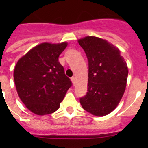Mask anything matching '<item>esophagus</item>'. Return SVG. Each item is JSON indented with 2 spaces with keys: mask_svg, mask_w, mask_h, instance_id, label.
<instances>
[{
  "mask_svg": "<svg viewBox=\"0 0 148 148\" xmlns=\"http://www.w3.org/2000/svg\"><path fill=\"white\" fill-rule=\"evenodd\" d=\"M71 81L73 82V84H75V76H73L71 78Z\"/></svg>",
  "mask_w": 148,
  "mask_h": 148,
  "instance_id": "1",
  "label": "esophagus"
}]
</instances>
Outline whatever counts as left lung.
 Wrapping results in <instances>:
<instances>
[{"instance_id": "left-lung-1", "label": "left lung", "mask_w": 148, "mask_h": 148, "mask_svg": "<svg viewBox=\"0 0 148 148\" xmlns=\"http://www.w3.org/2000/svg\"><path fill=\"white\" fill-rule=\"evenodd\" d=\"M88 60L87 92L80 98L86 111L96 116L111 113L118 105L126 87L128 69L120 51L100 38L78 40Z\"/></svg>"}]
</instances>
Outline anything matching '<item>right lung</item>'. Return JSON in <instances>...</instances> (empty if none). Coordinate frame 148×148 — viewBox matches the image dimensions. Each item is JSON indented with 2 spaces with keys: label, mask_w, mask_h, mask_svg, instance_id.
<instances>
[{
  "label": "right lung",
  "mask_w": 148,
  "mask_h": 148,
  "mask_svg": "<svg viewBox=\"0 0 148 148\" xmlns=\"http://www.w3.org/2000/svg\"><path fill=\"white\" fill-rule=\"evenodd\" d=\"M67 44L43 43L18 60L14 70L17 92L31 112L40 116L50 114L59 108L72 86L58 57Z\"/></svg>",
  "instance_id": "add662e5"
}]
</instances>
